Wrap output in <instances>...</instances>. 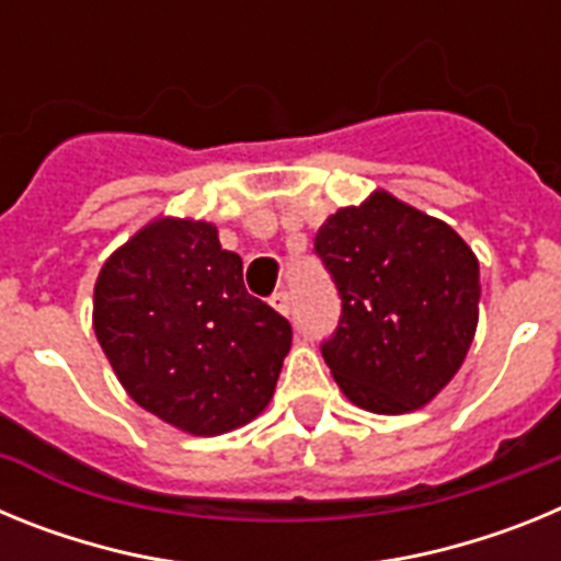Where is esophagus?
<instances>
[{
    "label": "esophagus",
    "mask_w": 561,
    "mask_h": 561,
    "mask_svg": "<svg viewBox=\"0 0 561 561\" xmlns=\"http://www.w3.org/2000/svg\"><path fill=\"white\" fill-rule=\"evenodd\" d=\"M270 304L275 306V309L280 311V314H286V317L291 314V295H289V291H284V289L275 291V295H272Z\"/></svg>",
    "instance_id": "esophagus-1"
}]
</instances>
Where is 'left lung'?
<instances>
[{
  "instance_id": "8db88e82",
  "label": "left lung",
  "mask_w": 561,
  "mask_h": 561,
  "mask_svg": "<svg viewBox=\"0 0 561 561\" xmlns=\"http://www.w3.org/2000/svg\"><path fill=\"white\" fill-rule=\"evenodd\" d=\"M314 255L340 295V323L320 351L342 393L370 413L427 404L472 345L474 252L444 221L374 193L325 221Z\"/></svg>"
}]
</instances>
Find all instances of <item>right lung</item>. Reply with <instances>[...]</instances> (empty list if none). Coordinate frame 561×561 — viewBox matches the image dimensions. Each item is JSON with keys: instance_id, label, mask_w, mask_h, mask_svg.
<instances>
[{"instance_id": "1", "label": "right lung", "mask_w": 561, "mask_h": 561, "mask_svg": "<svg viewBox=\"0 0 561 561\" xmlns=\"http://www.w3.org/2000/svg\"><path fill=\"white\" fill-rule=\"evenodd\" d=\"M95 334L140 408L219 435L270 404L291 348L284 314L244 286V261L205 221L148 225L103 264Z\"/></svg>"}]
</instances>
